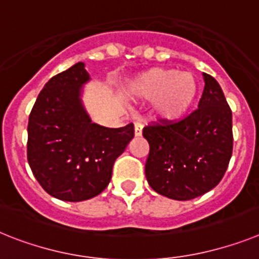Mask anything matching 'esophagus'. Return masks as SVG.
<instances>
[{"label": "esophagus", "mask_w": 259, "mask_h": 259, "mask_svg": "<svg viewBox=\"0 0 259 259\" xmlns=\"http://www.w3.org/2000/svg\"><path fill=\"white\" fill-rule=\"evenodd\" d=\"M142 129H143L142 123L137 122L136 125H134V134H136V137L142 136Z\"/></svg>", "instance_id": "1"}]
</instances>
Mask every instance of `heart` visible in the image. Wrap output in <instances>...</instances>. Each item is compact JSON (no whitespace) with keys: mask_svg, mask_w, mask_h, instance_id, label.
Instances as JSON below:
<instances>
[{"mask_svg":"<svg viewBox=\"0 0 259 259\" xmlns=\"http://www.w3.org/2000/svg\"><path fill=\"white\" fill-rule=\"evenodd\" d=\"M133 100H154L151 114L158 121L174 122L186 117L197 99L199 84L193 73L175 68H151L127 85Z\"/></svg>","mask_w":259,"mask_h":259,"instance_id":"heart-1","label":"heart"}]
</instances>
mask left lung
<instances>
[{
    "instance_id": "left-lung-1",
    "label": "left lung",
    "mask_w": 259,
    "mask_h": 259,
    "mask_svg": "<svg viewBox=\"0 0 259 259\" xmlns=\"http://www.w3.org/2000/svg\"><path fill=\"white\" fill-rule=\"evenodd\" d=\"M199 108L178 122L143 129L150 146L145 174L155 192L191 200L213 190L223 179L233 151L232 110L220 84L203 73Z\"/></svg>"
}]
</instances>
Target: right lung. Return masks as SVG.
<instances>
[{"label":"right lung","mask_w":259,"mask_h":259,"mask_svg":"<svg viewBox=\"0 0 259 259\" xmlns=\"http://www.w3.org/2000/svg\"><path fill=\"white\" fill-rule=\"evenodd\" d=\"M89 73L81 62L46 82L27 126V160L35 179L64 201L92 199L112 179L113 164L134 137V125L95 123L82 105Z\"/></svg>","instance_id":"add662e5"}]
</instances>
